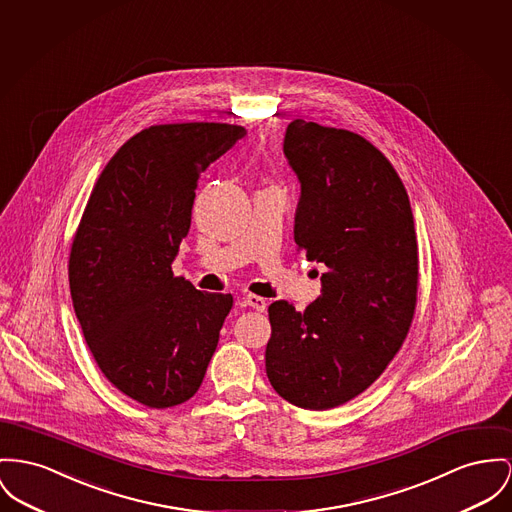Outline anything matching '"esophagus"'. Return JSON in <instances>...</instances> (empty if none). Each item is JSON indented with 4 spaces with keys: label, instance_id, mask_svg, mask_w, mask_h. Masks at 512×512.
Returning <instances> with one entry per match:
<instances>
[{
    "label": "esophagus",
    "instance_id": "obj_1",
    "mask_svg": "<svg viewBox=\"0 0 512 512\" xmlns=\"http://www.w3.org/2000/svg\"><path fill=\"white\" fill-rule=\"evenodd\" d=\"M244 305L254 308V310H258V312H264L266 307H268L266 299H262V297H258V295H246V297H244Z\"/></svg>",
    "mask_w": 512,
    "mask_h": 512
}]
</instances>
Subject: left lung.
Listing matches in <instances>:
<instances>
[{
  "label": "left lung",
  "instance_id": "1",
  "mask_svg": "<svg viewBox=\"0 0 512 512\" xmlns=\"http://www.w3.org/2000/svg\"><path fill=\"white\" fill-rule=\"evenodd\" d=\"M283 153L301 182L297 250L326 266L303 312L268 308L266 373L293 406L330 409L365 392L400 351L417 305V237L408 192L365 137L293 120Z\"/></svg>",
  "mask_w": 512,
  "mask_h": 512
}]
</instances>
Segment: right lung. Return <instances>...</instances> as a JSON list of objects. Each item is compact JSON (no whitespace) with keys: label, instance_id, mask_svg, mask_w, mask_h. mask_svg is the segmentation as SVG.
<instances>
[{"label":"right lung","instance_id":"right-lung-1","mask_svg":"<svg viewBox=\"0 0 512 512\" xmlns=\"http://www.w3.org/2000/svg\"><path fill=\"white\" fill-rule=\"evenodd\" d=\"M246 134L217 122L159 124L108 161L69 254L75 316L103 375L147 408L190 400L233 297L174 277L200 174Z\"/></svg>","mask_w":512,"mask_h":512}]
</instances>
